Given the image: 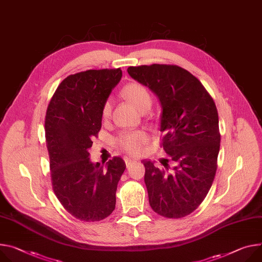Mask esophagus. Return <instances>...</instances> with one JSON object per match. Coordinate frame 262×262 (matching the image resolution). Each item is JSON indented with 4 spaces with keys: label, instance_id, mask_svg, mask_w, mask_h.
<instances>
[{
    "label": "esophagus",
    "instance_id": "obj_1",
    "mask_svg": "<svg viewBox=\"0 0 262 262\" xmlns=\"http://www.w3.org/2000/svg\"><path fill=\"white\" fill-rule=\"evenodd\" d=\"M124 162H125L126 166L128 167V166H129L132 163L136 162V160H135V159H133V158H129V157H125V158H124Z\"/></svg>",
    "mask_w": 262,
    "mask_h": 262
}]
</instances>
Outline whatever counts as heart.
Returning <instances> with one entry per match:
<instances>
[{
    "instance_id": "1",
    "label": "heart",
    "mask_w": 262,
    "mask_h": 262,
    "mask_svg": "<svg viewBox=\"0 0 262 262\" xmlns=\"http://www.w3.org/2000/svg\"><path fill=\"white\" fill-rule=\"evenodd\" d=\"M124 96L139 110L149 108L151 105V96L148 90L138 82H130L123 88ZM112 112V102L107 100L102 108V117L108 118ZM148 136L145 132L134 130L123 133L119 138V144L127 152L137 154L140 151L142 145L147 141Z\"/></svg>"
}]
</instances>
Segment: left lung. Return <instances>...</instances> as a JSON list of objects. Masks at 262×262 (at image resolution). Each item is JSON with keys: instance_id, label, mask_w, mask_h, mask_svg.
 Returning <instances> with one entry per match:
<instances>
[{"instance_id": "8db88e82", "label": "left lung", "mask_w": 262, "mask_h": 262, "mask_svg": "<svg viewBox=\"0 0 262 262\" xmlns=\"http://www.w3.org/2000/svg\"><path fill=\"white\" fill-rule=\"evenodd\" d=\"M127 73L159 98L162 144L174 163L167 172L168 160L166 169L143 160L149 205L164 217H184L202 204L215 177L221 146L215 103L201 81L178 66L129 67Z\"/></svg>"}]
</instances>
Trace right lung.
I'll return each mask as SVG.
<instances>
[{"label": "right lung", "mask_w": 262, "mask_h": 262, "mask_svg": "<svg viewBox=\"0 0 262 262\" xmlns=\"http://www.w3.org/2000/svg\"><path fill=\"white\" fill-rule=\"evenodd\" d=\"M122 77L120 69L70 75L56 89L46 115V141L53 190L75 219L98 222L116 207V191L126 165L115 157L93 163L90 148L101 128L102 108Z\"/></svg>", "instance_id": "obj_1"}]
</instances>
